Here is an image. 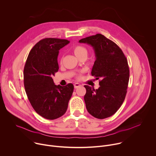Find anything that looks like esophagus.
I'll list each match as a JSON object with an SVG mask.
<instances>
[{
  "label": "esophagus",
  "mask_w": 156,
  "mask_h": 156,
  "mask_svg": "<svg viewBox=\"0 0 156 156\" xmlns=\"http://www.w3.org/2000/svg\"><path fill=\"white\" fill-rule=\"evenodd\" d=\"M80 86H81V84H80L79 83H75V84H74V87L75 88V89H76L77 87H80Z\"/></svg>",
  "instance_id": "1"
}]
</instances>
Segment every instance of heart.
<instances>
[{
	"instance_id": "b5f03b06",
	"label": "heart",
	"mask_w": 156,
	"mask_h": 156,
	"mask_svg": "<svg viewBox=\"0 0 156 156\" xmlns=\"http://www.w3.org/2000/svg\"><path fill=\"white\" fill-rule=\"evenodd\" d=\"M72 50H73V52L74 54L78 58H80L81 57H87V50L83 46L76 45L73 48ZM62 58L61 59V62H62Z\"/></svg>"
}]
</instances>
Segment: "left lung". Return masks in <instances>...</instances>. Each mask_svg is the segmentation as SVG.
Here are the masks:
<instances>
[{"label":"left lung","mask_w":156,"mask_h":156,"mask_svg":"<svg viewBox=\"0 0 156 156\" xmlns=\"http://www.w3.org/2000/svg\"><path fill=\"white\" fill-rule=\"evenodd\" d=\"M79 42L93 47L96 58L91 75L101 79L98 90L84 86L86 109L97 119L109 117L119 109L126 94L129 78L126 58L114 42L101 34L81 39Z\"/></svg>","instance_id":"1"}]
</instances>
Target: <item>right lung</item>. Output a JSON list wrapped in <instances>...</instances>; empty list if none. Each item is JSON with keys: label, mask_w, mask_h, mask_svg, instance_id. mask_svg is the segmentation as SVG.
I'll use <instances>...</instances> for the list:
<instances>
[{"label": "right lung", "mask_w": 156, "mask_h": 156, "mask_svg": "<svg viewBox=\"0 0 156 156\" xmlns=\"http://www.w3.org/2000/svg\"><path fill=\"white\" fill-rule=\"evenodd\" d=\"M70 42L66 39H41L29 53L23 71L24 86L36 112L48 120L62 116L67 110L74 86L55 85L52 76L58 70L59 50Z\"/></svg>", "instance_id": "add662e5"}]
</instances>
